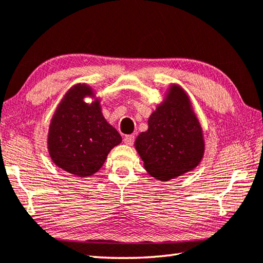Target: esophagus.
<instances>
[{
  "label": "esophagus",
  "instance_id": "obj_1",
  "mask_svg": "<svg viewBox=\"0 0 263 263\" xmlns=\"http://www.w3.org/2000/svg\"><path fill=\"white\" fill-rule=\"evenodd\" d=\"M133 142H135V136L133 135H130V136H126L124 138V143L127 146H132Z\"/></svg>",
  "mask_w": 263,
  "mask_h": 263
}]
</instances>
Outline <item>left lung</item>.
<instances>
[{
  "mask_svg": "<svg viewBox=\"0 0 263 263\" xmlns=\"http://www.w3.org/2000/svg\"><path fill=\"white\" fill-rule=\"evenodd\" d=\"M135 148L149 176L159 181L181 177L199 165L205 154L203 127L181 85H168Z\"/></svg>",
  "mask_w": 263,
  "mask_h": 263,
  "instance_id": "obj_1",
  "label": "left lung"
}]
</instances>
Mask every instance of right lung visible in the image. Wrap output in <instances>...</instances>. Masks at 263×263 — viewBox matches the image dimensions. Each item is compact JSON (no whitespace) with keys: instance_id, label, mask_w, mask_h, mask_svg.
<instances>
[{"instance_id":"add662e5","label":"right lung","mask_w":263,"mask_h":263,"mask_svg":"<svg viewBox=\"0 0 263 263\" xmlns=\"http://www.w3.org/2000/svg\"><path fill=\"white\" fill-rule=\"evenodd\" d=\"M90 97L91 103L85 99ZM122 137L102 115L101 98L86 83L66 92L50 121L46 146L51 161L80 178L93 176Z\"/></svg>"}]
</instances>
